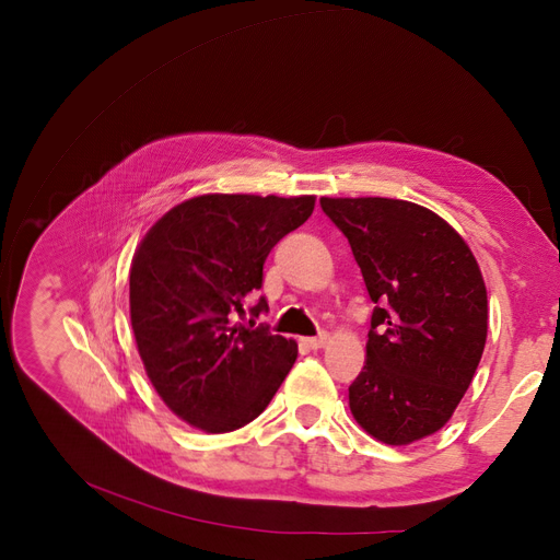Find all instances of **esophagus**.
<instances>
[{
	"label": "esophagus",
	"mask_w": 560,
	"mask_h": 560,
	"mask_svg": "<svg viewBox=\"0 0 560 560\" xmlns=\"http://www.w3.org/2000/svg\"><path fill=\"white\" fill-rule=\"evenodd\" d=\"M327 340H329L327 334H319V336H315V338H302V345L308 347V349H322V347L327 345Z\"/></svg>",
	"instance_id": "obj_1"
}]
</instances>
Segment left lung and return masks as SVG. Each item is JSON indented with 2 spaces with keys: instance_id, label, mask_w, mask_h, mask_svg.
<instances>
[{
  "instance_id": "obj_1",
  "label": "left lung",
  "mask_w": 560,
  "mask_h": 560,
  "mask_svg": "<svg viewBox=\"0 0 560 560\" xmlns=\"http://www.w3.org/2000/svg\"><path fill=\"white\" fill-rule=\"evenodd\" d=\"M319 203L349 241L376 304L349 410L381 443L410 445L450 422L479 368L488 336L479 262L458 231L420 203Z\"/></svg>"
}]
</instances>
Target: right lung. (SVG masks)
Returning <instances> with one entry per match:
<instances>
[{
  "label": "right lung",
  "instance_id": "obj_1",
  "mask_svg": "<svg viewBox=\"0 0 560 560\" xmlns=\"http://www.w3.org/2000/svg\"><path fill=\"white\" fill-rule=\"evenodd\" d=\"M315 197L199 195L170 209L140 241L129 313L159 397L190 427L226 433L258 418L298 359V342L235 322L262 285V262L302 226ZM268 308L260 298L252 313Z\"/></svg>",
  "mask_w": 560,
  "mask_h": 560
}]
</instances>
